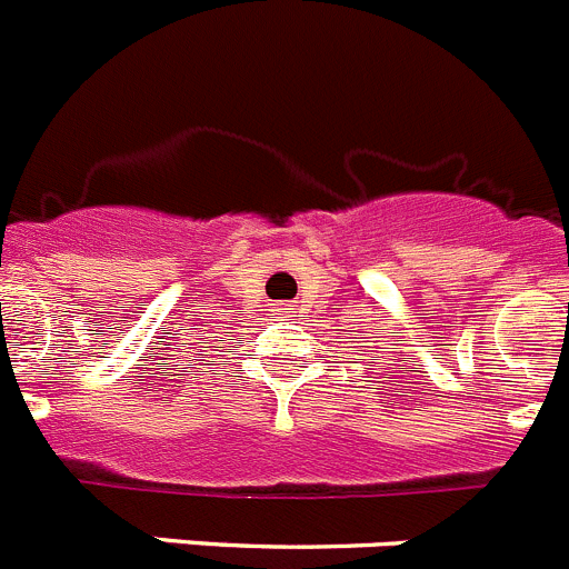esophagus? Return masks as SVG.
<instances>
[{"instance_id":"esophagus-1","label":"esophagus","mask_w":569,"mask_h":569,"mask_svg":"<svg viewBox=\"0 0 569 569\" xmlns=\"http://www.w3.org/2000/svg\"><path fill=\"white\" fill-rule=\"evenodd\" d=\"M284 310H288V307H284Z\"/></svg>"}]
</instances>
